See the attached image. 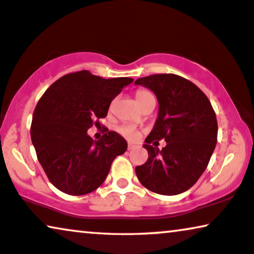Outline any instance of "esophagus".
Returning <instances> with one entry per match:
<instances>
[{
  "mask_svg": "<svg viewBox=\"0 0 254 254\" xmlns=\"http://www.w3.org/2000/svg\"><path fill=\"white\" fill-rule=\"evenodd\" d=\"M133 148H134V145L133 144H129V145H127V150H133Z\"/></svg>",
  "mask_w": 254,
  "mask_h": 254,
  "instance_id": "34e87169",
  "label": "esophagus"
}]
</instances>
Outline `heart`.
Returning <instances> with one entry per match:
<instances>
[{"instance_id": "1", "label": "heart", "mask_w": 254, "mask_h": 254, "mask_svg": "<svg viewBox=\"0 0 254 254\" xmlns=\"http://www.w3.org/2000/svg\"><path fill=\"white\" fill-rule=\"evenodd\" d=\"M152 97H153V95H152L148 90L139 89L136 92V100L140 107H143L144 103L150 99H152ZM118 132H120L121 136H123L125 139L127 140H137L140 136V131L138 130L137 127H132V125H127V124L121 125V127H118Z\"/></svg>"}]
</instances>
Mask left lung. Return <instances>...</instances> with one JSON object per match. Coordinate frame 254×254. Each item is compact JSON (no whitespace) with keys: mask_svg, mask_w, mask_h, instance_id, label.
<instances>
[{"mask_svg":"<svg viewBox=\"0 0 254 254\" xmlns=\"http://www.w3.org/2000/svg\"><path fill=\"white\" fill-rule=\"evenodd\" d=\"M134 83L151 89L159 102L157 122L145 139L148 159L136 167L138 180L157 194H181L200 179L215 150V111L200 88L177 74H154ZM161 139L168 144L159 150L155 140Z\"/></svg>","mask_w":254,"mask_h":254,"instance_id":"1","label":"left lung"}]
</instances>
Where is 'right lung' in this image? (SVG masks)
I'll use <instances>...</instances> for the list:
<instances>
[{
  "label": "right lung",
  "mask_w": 254,
  "mask_h": 254,
  "mask_svg": "<svg viewBox=\"0 0 254 254\" xmlns=\"http://www.w3.org/2000/svg\"><path fill=\"white\" fill-rule=\"evenodd\" d=\"M131 77L103 79L89 70L60 77L43 94L33 111L31 140L37 158L54 187L68 195H84L100 187L111 162L127 144L115 131L99 140L87 130L100 125L109 106Z\"/></svg>",
  "instance_id": "right-lung-1"
}]
</instances>
